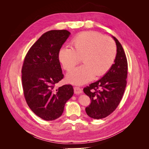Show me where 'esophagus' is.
Instances as JSON below:
<instances>
[{"instance_id": "34e87169", "label": "esophagus", "mask_w": 149, "mask_h": 149, "mask_svg": "<svg viewBox=\"0 0 149 149\" xmlns=\"http://www.w3.org/2000/svg\"><path fill=\"white\" fill-rule=\"evenodd\" d=\"M74 94H81L83 91H82V89L79 87L76 86L74 88Z\"/></svg>"}]
</instances>
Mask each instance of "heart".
I'll list each match as a JSON object with an SVG mask.
<instances>
[{
  "mask_svg": "<svg viewBox=\"0 0 149 149\" xmlns=\"http://www.w3.org/2000/svg\"><path fill=\"white\" fill-rule=\"evenodd\" d=\"M71 48L64 47L58 52V60L67 71L79 61L84 65L76 68L67 74L68 81L81 85L89 82L94 76H103L114 64L117 47L111 38L96 31H84L76 36L71 42Z\"/></svg>",
  "mask_w": 149,
  "mask_h": 149,
  "instance_id": "b5f03b06",
  "label": "heart"
}]
</instances>
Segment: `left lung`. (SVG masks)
Returning a JSON list of instances; mask_svg holds the SVG:
<instances>
[{
    "label": "left lung",
    "mask_w": 149,
    "mask_h": 149,
    "mask_svg": "<svg viewBox=\"0 0 149 149\" xmlns=\"http://www.w3.org/2000/svg\"><path fill=\"white\" fill-rule=\"evenodd\" d=\"M112 38L117 46L114 63L101 79L83 89L84 93L91 101L86 107V112L90 118L96 119L105 118L115 111L127 84V58L118 40L114 37Z\"/></svg>",
    "instance_id": "left-lung-1"
}]
</instances>
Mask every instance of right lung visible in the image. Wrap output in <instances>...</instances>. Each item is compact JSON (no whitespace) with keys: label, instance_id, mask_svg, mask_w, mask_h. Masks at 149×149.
Listing matches in <instances>:
<instances>
[{"label":"right lung","instance_id":"right-lung-1","mask_svg":"<svg viewBox=\"0 0 149 149\" xmlns=\"http://www.w3.org/2000/svg\"><path fill=\"white\" fill-rule=\"evenodd\" d=\"M70 35L66 30L43 33L30 48L22 66V81L26 102L36 115L45 120L60 118L66 102L74 93L71 84L55 88L64 77L58 52Z\"/></svg>","mask_w":149,"mask_h":149}]
</instances>
